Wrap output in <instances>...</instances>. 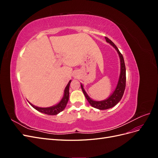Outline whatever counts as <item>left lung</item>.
Listing matches in <instances>:
<instances>
[{
  "instance_id": "8db88e82",
  "label": "left lung",
  "mask_w": 158,
  "mask_h": 158,
  "mask_svg": "<svg viewBox=\"0 0 158 158\" xmlns=\"http://www.w3.org/2000/svg\"><path fill=\"white\" fill-rule=\"evenodd\" d=\"M105 38H106V41L109 43V44H111L114 48L117 50L118 56L120 57L121 73H120V76H119L118 82L115 89H114L113 93L110 95L107 99L103 100V101H94V100L92 99L88 96V95L86 94V92H85V91L84 89L83 85L81 84V88H82V90L85 95V97L87 99L89 104L93 107L100 109V110L107 109L114 107V106H116V105L120 102V100L121 99L124 92H125V86H126V68H125V61H124L123 55L121 53L120 51H119L117 46L113 44V42H112L107 37H105Z\"/></svg>"
}]
</instances>
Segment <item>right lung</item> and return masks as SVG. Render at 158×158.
<instances>
[{
  "mask_svg": "<svg viewBox=\"0 0 158 158\" xmlns=\"http://www.w3.org/2000/svg\"><path fill=\"white\" fill-rule=\"evenodd\" d=\"M70 82H71V80H70L68 84L66 85V86L64 89V96L63 99L60 100V102L58 104L55 105V106L49 107H36L35 106H33V104H31L30 102L29 103L33 108L35 109L38 111H40L41 113H45L46 114H49V115H55V114H57L60 112L63 111L64 108L66 107V104L68 103L69 99V86H70Z\"/></svg>",
  "mask_w": 158,
  "mask_h": 158,
  "instance_id": "obj_1",
  "label": "right lung"
}]
</instances>
